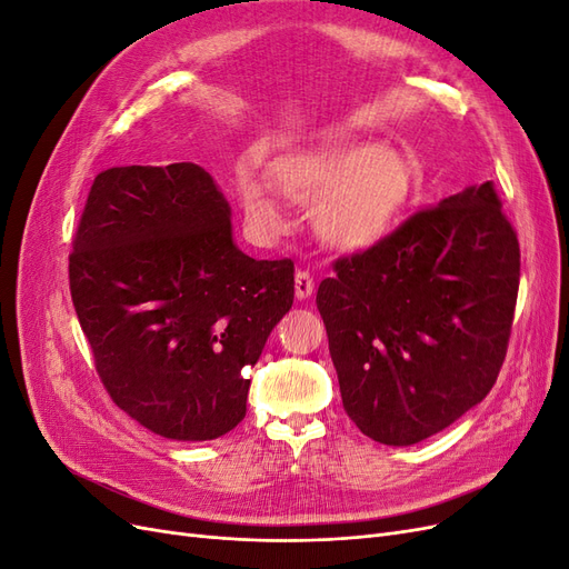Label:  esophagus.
<instances>
[{"instance_id":"obj_1","label":"esophagus","mask_w":569,"mask_h":569,"mask_svg":"<svg viewBox=\"0 0 569 569\" xmlns=\"http://www.w3.org/2000/svg\"><path fill=\"white\" fill-rule=\"evenodd\" d=\"M316 282H313V274L308 270H297L295 274V295L297 299H308L313 295Z\"/></svg>"}]
</instances>
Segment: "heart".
I'll use <instances>...</instances> for the list:
<instances>
[{"label":"heart","mask_w":569,"mask_h":569,"mask_svg":"<svg viewBox=\"0 0 569 569\" xmlns=\"http://www.w3.org/2000/svg\"><path fill=\"white\" fill-rule=\"evenodd\" d=\"M282 192L313 211V228L327 247L363 251L391 230L410 197V170L399 151L377 144H341L313 157L282 163ZM239 201L249 226L278 234L284 226L280 203L263 178L242 173Z\"/></svg>","instance_id":"heart-1"}]
</instances>
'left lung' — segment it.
I'll return each mask as SVG.
<instances>
[{
	"label": "left lung",
	"instance_id": "obj_1",
	"mask_svg": "<svg viewBox=\"0 0 569 569\" xmlns=\"http://www.w3.org/2000/svg\"><path fill=\"white\" fill-rule=\"evenodd\" d=\"M518 287V234L493 182L337 258L316 303L360 432L410 446L485 399L506 360Z\"/></svg>",
	"mask_w": 569,
	"mask_h": 569
}]
</instances>
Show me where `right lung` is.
<instances>
[{
  "mask_svg": "<svg viewBox=\"0 0 569 569\" xmlns=\"http://www.w3.org/2000/svg\"><path fill=\"white\" fill-rule=\"evenodd\" d=\"M68 280L113 403L176 441L244 420L247 368L295 303V263L234 247L230 203L197 163L101 170Z\"/></svg>",
  "mask_w": 569,
  "mask_h": 569,
  "instance_id": "obj_1",
  "label": "right lung"
}]
</instances>
